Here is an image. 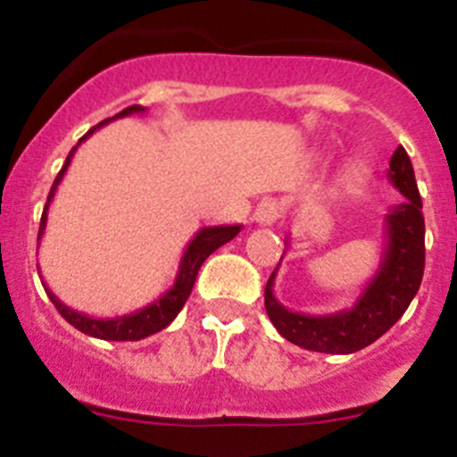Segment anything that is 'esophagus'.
<instances>
[{"label":"esophagus","instance_id":"obj_1","mask_svg":"<svg viewBox=\"0 0 457 457\" xmlns=\"http://www.w3.org/2000/svg\"><path fill=\"white\" fill-rule=\"evenodd\" d=\"M256 221L261 226H272L274 221L281 217V205L277 204L274 199H265L256 205V212H253Z\"/></svg>","mask_w":457,"mask_h":457}]
</instances>
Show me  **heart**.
I'll list each match as a JSON object with an SVG mask.
<instances>
[{
	"mask_svg": "<svg viewBox=\"0 0 457 457\" xmlns=\"http://www.w3.org/2000/svg\"><path fill=\"white\" fill-rule=\"evenodd\" d=\"M361 179H364V169L359 167V164H354V167L348 169V180H353V183H359Z\"/></svg>",
	"mask_w": 457,
	"mask_h": 457,
	"instance_id": "heart-1",
	"label": "heart"
}]
</instances>
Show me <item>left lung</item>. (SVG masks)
<instances>
[{
	"label": "left lung",
	"mask_w": 457,
	"mask_h": 457,
	"mask_svg": "<svg viewBox=\"0 0 457 457\" xmlns=\"http://www.w3.org/2000/svg\"><path fill=\"white\" fill-rule=\"evenodd\" d=\"M386 176L405 201L394 205L385 217L386 242L379 268L350 309L327 316L297 313L286 309L274 297V278L278 268L268 278L265 311L286 341L313 353H357L389 332L414 300L426 265V224L414 169L403 146L395 148L391 155Z\"/></svg>",
	"instance_id": "obj_1"
}]
</instances>
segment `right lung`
Segmentation results:
<instances>
[{"instance_id":"obj_1","label":"right lung","mask_w":457,"mask_h":457,"mask_svg":"<svg viewBox=\"0 0 457 457\" xmlns=\"http://www.w3.org/2000/svg\"><path fill=\"white\" fill-rule=\"evenodd\" d=\"M144 112H146V107H141V104L125 107L123 112H119L116 116H112V119L103 120V123H98L96 128H91V130H88L87 135L78 141V146L82 144L84 139H87L88 135H93V132L98 130V128H103L104 123H109V120L123 119V116H130V114H144ZM78 146H72V151L68 153L66 164H63L62 171H59V176L54 179V185H52L46 210H43V217H40L38 242H40V237H43V233H46L47 208H50L52 199H54L56 187H59V183L63 180V173H66L68 164H71V160H72V155H75V151H78ZM240 228H242V224H231V226H205V228L196 231V236L189 240L187 249H185L183 258H180L179 274H176V281H173L171 288H169L164 295H160L155 302H151V304L144 306V309H137V311H132V313H125V316H116V318L87 316V313H79V311H75V309H71V306L63 304V302L59 300V297H56V295L52 293L47 286H46V293H47V297L52 300V304L56 306V311H59V313H62V316L66 318V320L71 322L75 329H79V332L88 334V337H93V338H103V341H141V338L162 332L164 327L171 325L173 318L179 316L180 309H183L185 302H187L189 293H192L194 281H196V274H199V270H201V265H204L205 258H208L212 252H217L221 245H226L228 240H233V237L240 233Z\"/></svg>"}]
</instances>
